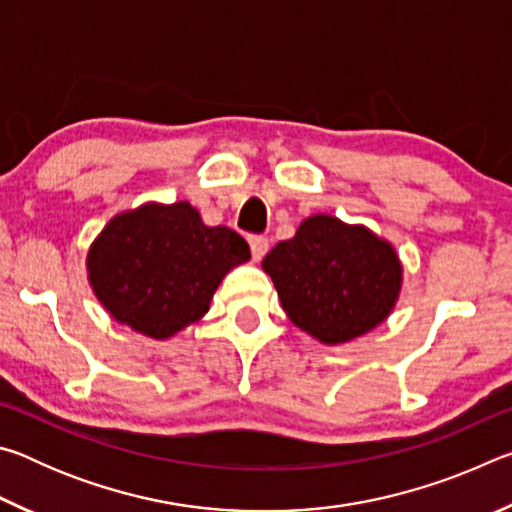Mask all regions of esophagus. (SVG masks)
<instances>
[{"label":"esophagus","instance_id":"obj_1","mask_svg":"<svg viewBox=\"0 0 512 512\" xmlns=\"http://www.w3.org/2000/svg\"><path fill=\"white\" fill-rule=\"evenodd\" d=\"M250 244V253H253V259L257 262V259H262L266 253H268V239L262 237V235H253L248 239Z\"/></svg>","mask_w":512,"mask_h":512}]
</instances>
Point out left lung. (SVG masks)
I'll return each mask as SVG.
<instances>
[{
    "mask_svg": "<svg viewBox=\"0 0 512 512\" xmlns=\"http://www.w3.org/2000/svg\"><path fill=\"white\" fill-rule=\"evenodd\" d=\"M291 323L325 345L368 334L391 314L402 289V262L366 225L329 214L300 223L262 262Z\"/></svg>",
    "mask_w": 512,
    "mask_h": 512,
    "instance_id": "1",
    "label": "left lung"
}]
</instances>
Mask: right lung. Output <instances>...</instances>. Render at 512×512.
Masks as SVG:
<instances>
[{
	"instance_id": "right-lung-1",
	"label": "right lung",
	"mask_w": 512,
	"mask_h": 512,
	"mask_svg": "<svg viewBox=\"0 0 512 512\" xmlns=\"http://www.w3.org/2000/svg\"><path fill=\"white\" fill-rule=\"evenodd\" d=\"M248 259L244 237L210 228L178 201L112 216L85 264L94 296L117 323L164 341L203 318L223 277Z\"/></svg>"
}]
</instances>
